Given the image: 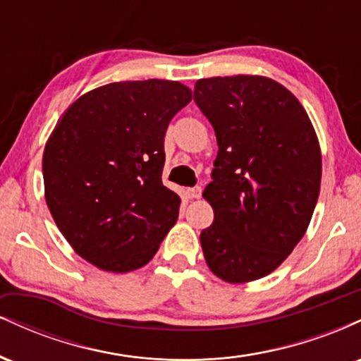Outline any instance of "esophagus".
<instances>
[{
  "label": "esophagus",
  "instance_id": "obj_1",
  "mask_svg": "<svg viewBox=\"0 0 361 361\" xmlns=\"http://www.w3.org/2000/svg\"><path fill=\"white\" fill-rule=\"evenodd\" d=\"M186 197H188V198H200L202 197V188H200V186L188 188V190H186Z\"/></svg>",
  "mask_w": 361,
  "mask_h": 361
}]
</instances>
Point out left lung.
Listing matches in <instances>:
<instances>
[{"mask_svg":"<svg viewBox=\"0 0 361 361\" xmlns=\"http://www.w3.org/2000/svg\"><path fill=\"white\" fill-rule=\"evenodd\" d=\"M193 100L212 123L219 152L204 198L214 222L200 243L229 283L263 279L304 238L321 188V149L304 106L264 76L207 78Z\"/></svg>","mask_w":361,"mask_h":361,"instance_id":"left-lung-1","label":"left lung"}]
</instances>
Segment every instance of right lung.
Returning a JSON list of instances; mask_svg holds the SVG:
<instances>
[{"label": "right lung", "mask_w": 361, "mask_h": 361, "mask_svg": "<svg viewBox=\"0 0 361 361\" xmlns=\"http://www.w3.org/2000/svg\"><path fill=\"white\" fill-rule=\"evenodd\" d=\"M192 100L178 81L110 82L64 111L44 149L45 202L73 250L127 273L152 259L180 197L163 185L164 135Z\"/></svg>", "instance_id": "add662e5"}]
</instances>
